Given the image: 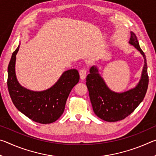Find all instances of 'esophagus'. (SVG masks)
<instances>
[{"label": "esophagus", "instance_id": "esophagus-1", "mask_svg": "<svg viewBox=\"0 0 156 156\" xmlns=\"http://www.w3.org/2000/svg\"><path fill=\"white\" fill-rule=\"evenodd\" d=\"M87 70L85 68H83L81 69L80 70V72H79V73H80V77L82 79V80H83L86 78V76H87Z\"/></svg>", "mask_w": 156, "mask_h": 156}]
</instances>
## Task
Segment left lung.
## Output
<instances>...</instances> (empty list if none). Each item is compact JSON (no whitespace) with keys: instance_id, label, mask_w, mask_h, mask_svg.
Returning <instances> with one entry per match:
<instances>
[{"instance_id":"left-lung-1","label":"left lung","mask_w":156,"mask_h":156,"mask_svg":"<svg viewBox=\"0 0 156 156\" xmlns=\"http://www.w3.org/2000/svg\"><path fill=\"white\" fill-rule=\"evenodd\" d=\"M129 43L141 53L144 59L142 77L135 88L120 94L112 91L107 87L94 66L90 69V73L86 78L94 112L100 119L107 122L122 120L130 115L141 103L147 91L149 76L146 56L133 32H131Z\"/></svg>"}]
</instances>
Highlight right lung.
<instances>
[{"instance_id":"add662e5","label":"right lung","mask_w":156,"mask_h":156,"mask_svg":"<svg viewBox=\"0 0 156 156\" xmlns=\"http://www.w3.org/2000/svg\"><path fill=\"white\" fill-rule=\"evenodd\" d=\"M19 46L13 52L8 65L7 87L13 103L18 111L34 122H54L64 112L69 95L79 82L78 72L76 69L66 71L54 86L45 91H30L23 87L16 76V55Z\"/></svg>"}]
</instances>
